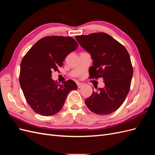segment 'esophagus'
<instances>
[{
    "label": "esophagus",
    "instance_id": "34e87169",
    "mask_svg": "<svg viewBox=\"0 0 155 155\" xmlns=\"http://www.w3.org/2000/svg\"><path fill=\"white\" fill-rule=\"evenodd\" d=\"M77 85H78V88H81V87H83L84 85H85V84L83 83H78Z\"/></svg>",
    "mask_w": 155,
    "mask_h": 155
}]
</instances>
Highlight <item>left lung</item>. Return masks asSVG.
Segmentation results:
<instances>
[{
	"instance_id": "left-lung-1",
	"label": "left lung",
	"mask_w": 155,
	"mask_h": 155,
	"mask_svg": "<svg viewBox=\"0 0 155 155\" xmlns=\"http://www.w3.org/2000/svg\"><path fill=\"white\" fill-rule=\"evenodd\" d=\"M76 39L93 60L90 78H102L105 83L104 88L93 91L85 104L95 114H111L123 104L130 90L133 69L128 51L105 33L78 35Z\"/></svg>"
}]
</instances>
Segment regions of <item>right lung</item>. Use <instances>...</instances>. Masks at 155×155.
<instances>
[{
  "label": "right lung",
  "mask_w": 155,
  "mask_h": 155,
  "mask_svg": "<svg viewBox=\"0 0 155 155\" xmlns=\"http://www.w3.org/2000/svg\"><path fill=\"white\" fill-rule=\"evenodd\" d=\"M78 43L70 37L50 36L39 40L21 63L19 82L28 104L36 113L54 115L62 109L69 92L78 88L72 80L58 85L51 72L63 66Z\"/></svg>",
  "instance_id": "add662e5"
}]
</instances>
